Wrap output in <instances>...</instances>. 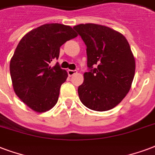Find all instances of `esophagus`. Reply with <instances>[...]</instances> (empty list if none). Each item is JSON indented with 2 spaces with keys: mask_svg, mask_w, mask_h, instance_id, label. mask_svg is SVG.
Here are the masks:
<instances>
[{
  "mask_svg": "<svg viewBox=\"0 0 155 155\" xmlns=\"http://www.w3.org/2000/svg\"><path fill=\"white\" fill-rule=\"evenodd\" d=\"M77 72L78 71L77 70H71V69H68V76H73V74H75V73H77Z\"/></svg>",
  "mask_w": 155,
  "mask_h": 155,
  "instance_id": "esophagus-1",
  "label": "esophagus"
}]
</instances>
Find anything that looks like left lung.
Returning <instances> with one entry per match:
<instances>
[{"label": "left lung", "mask_w": 155, "mask_h": 155, "mask_svg": "<svg viewBox=\"0 0 155 155\" xmlns=\"http://www.w3.org/2000/svg\"><path fill=\"white\" fill-rule=\"evenodd\" d=\"M87 46L88 72L78 89L80 101L95 111L112 109L131 88L136 63L128 41L120 32L94 24L73 27Z\"/></svg>", "instance_id": "8db88e82"}]
</instances>
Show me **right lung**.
<instances>
[{
  "instance_id": "1",
  "label": "right lung",
  "mask_w": 155,
  "mask_h": 155,
  "mask_svg": "<svg viewBox=\"0 0 155 155\" xmlns=\"http://www.w3.org/2000/svg\"><path fill=\"white\" fill-rule=\"evenodd\" d=\"M77 36L70 26L47 24L28 32L18 44L10 64L13 87L34 111L46 112L57 103L68 73L59 63L51 67V62L58 60L60 46Z\"/></svg>"
}]
</instances>
